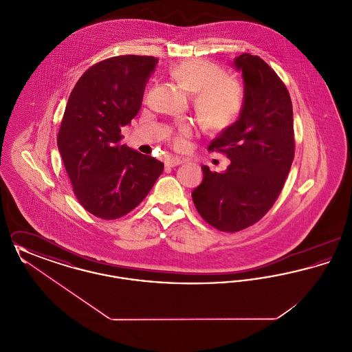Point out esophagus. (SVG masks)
Segmentation results:
<instances>
[{
    "label": "esophagus",
    "instance_id": "esophagus-1",
    "mask_svg": "<svg viewBox=\"0 0 352 352\" xmlns=\"http://www.w3.org/2000/svg\"><path fill=\"white\" fill-rule=\"evenodd\" d=\"M184 162V158H178V157H171V158H168V160L165 161V165H166V166H168V168H174V166H178V165H182Z\"/></svg>",
    "mask_w": 352,
    "mask_h": 352
}]
</instances>
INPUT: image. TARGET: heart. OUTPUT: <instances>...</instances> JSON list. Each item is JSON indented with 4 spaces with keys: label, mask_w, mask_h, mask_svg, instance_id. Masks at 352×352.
Returning <instances> with one entry per match:
<instances>
[{
    "label": "heart",
    "mask_w": 352,
    "mask_h": 352,
    "mask_svg": "<svg viewBox=\"0 0 352 352\" xmlns=\"http://www.w3.org/2000/svg\"><path fill=\"white\" fill-rule=\"evenodd\" d=\"M170 75L192 94V104L203 122L215 131L232 125L244 107L243 85L234 78L224 75L218 65L203 59H188L175 65ZM194 133V125L184 121L171 133L177 149H184Z\"/></svg>",
    "instance_id": "b5f03b06"
}]
</instances>
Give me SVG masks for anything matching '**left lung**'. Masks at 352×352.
<instances>
[{
    "instance_id": "left-lung-1",
    "label": "left lung",
    "mask_w": 352,
    "mask_h": 352,
    "mask_svg": "<svg viewBox=\"0 0 352 352\" xmlns=\"http://www.w3.org/2000/svg\"><path fill=\"white\" fill-rule=\"evenodd\" d=\"M234 66L243 72L244 107L207 148L231 164L223 173L201 166L203 181L191 194L201 218L223 232L241 231L268 212L296 149L293 105L283 80L257 55L241 54Z\"/></svg>"
}]
</instances>
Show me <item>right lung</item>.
<instances>
[{
    "label": "right lung",
    "instance_id": "add662e5",
    "mask_svg": "<svg viewBox=\"0 0 352 352\" xmlns=\"http://www.w3.org/2000/svg\"><path fill=\"white\" fill-rule=\"evenodd\" d=\"M157 63L145 55L101 60L84 72L68 98L58 149L75 197L98 218L131 212L164 171L162 162L120 142Z\"/></svg>",
    "mask_w": 352,
    "mask_h": 352
}]
</instances>
